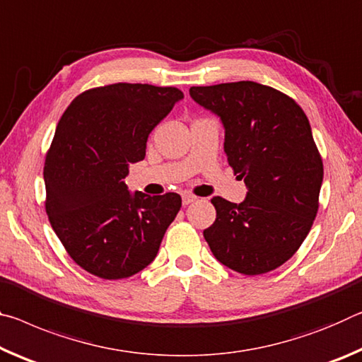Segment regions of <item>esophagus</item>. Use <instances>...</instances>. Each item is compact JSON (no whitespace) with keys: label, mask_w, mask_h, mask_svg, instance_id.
<instances>
[{"label":"esophagus","mask_w":362,"mask_h":362,"mask_svg":"<svg viewBox=\"0 0 362 362\" xmlns=\"http://www.w3.org/2000/svg\"><path fill=\"white\" fill-rule=\"evenodd\" d=\"M195 199H197V197H194V195H191V194H185V195H182V205L192 204V202H195Z\"/></svg>","instance_id":"1"}]
</instances>
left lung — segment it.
<instances>
[{"mask_svg": "<svg viewBox=\"0 0 362 362\" xmlns=\"http://www.w3.org/2000/svg\"><path fill=\"white\" fill-rule=\"evenodd\" d=\"M195 103L221 118L224 152L248 189L244 202L213 197L216 220L204 230L229 269L264 274L293 257L319 209L324 167L303 109L255 81L192 86Z\"/></svg>", "mask_w": 362, "mask_h": 362, "instance_id": "obj_1", "label": "left lung"}]
</instances>
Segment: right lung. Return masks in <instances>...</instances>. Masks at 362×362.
<instances>
[{"label": "right lung", "mask_w": 362, "mask_h": 362, "mask_svg": "<svg viewBox=\"0 0 362 362\" xmlns=\"http://www.w3.org/2000/svg\"><path fill=\"white\" fill-rule=\"evenodd\" d=\"M182 98L173 86L115 83L81 93L59 120L45 160L46 213L70 258L91 274L125 279L157 257L181 197L132 194L123 180Z\"/></svg>", "instance_id": "1"}]
</instances>
